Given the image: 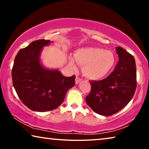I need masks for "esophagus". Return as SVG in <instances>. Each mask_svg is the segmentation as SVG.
<instances>
[{
    "label": "esophagus",
    "mask_w": 149,
    "mask_h": 149,
    "mask_svg": "<svg viewBox=\"0 0 149 149\" xmlns=\"http://www.w3.org/2000/svg\"><path fill=\"white\" fill-rule=\"evenodd\" d=\"M81 81V78H79L78 77H76V78H75V84H78Z\"/></svg>",
    "instance_id": "obj_1"
}]
</instances>
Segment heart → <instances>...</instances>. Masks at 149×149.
Wrapping results in <instances>:
<instances>
[{
    "mask_svg": "<svg viewBox=\"0 0 149 149\" xmlns=\"http://www.w3.org/2000/svg\"><path fill=\"white\" fill-rule=\"evenodd\" d=\"M74 58L77 63L82 65L85 76L93 80L103 78L111 72L115 63V55L111 51L94 47L77 49ZM74 60L69 58V64L73 69H76Z\"/></svg>",
    "mask_w": 149,
    "mask_h": 149,
    "instance_id": "heart-1",
    "label": "heart"
}]
</instances>
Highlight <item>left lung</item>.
I'll return each mask as SVG.
<instances>
[{
    "instance_id": "obj_1",
    "label": "left lung",
    "mask_w": 149,
    "mask_h": 149,
    "mask_svg": "<svg viewBox=\"0 0 149 149\" xmlns=\"http://www.w3.org/2000/svg\"><path fill=\"white\" fill-rule=\"evenodd\" d=\"M119 61L115 70L105 79L90 81L87 104L94 112L109 116L119 111L133 98L136 87L134 58L121 47H116Z\"/></svg>"
}]
</instances>
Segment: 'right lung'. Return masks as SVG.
<instances>
[{
  "instance_id": "1",
  "label": "right lung",
  "mask_w": 149,
  "mask_h": 149,
  "mask_svg": "<svg viewBox=\"0 0 149 149\" xmlns=\"http://www.w3.org/2000/svg\"><path fill=\"white\" fill-rule=\"evenodd\" d=\"M53 42H32L16 55L12 70L16 93L26 107L34 111L55 109L64 100L68 89L75 86V76L65 77L58 69L42 64L40 56L44 47Z\"/></svg>"
}]
</instances>
